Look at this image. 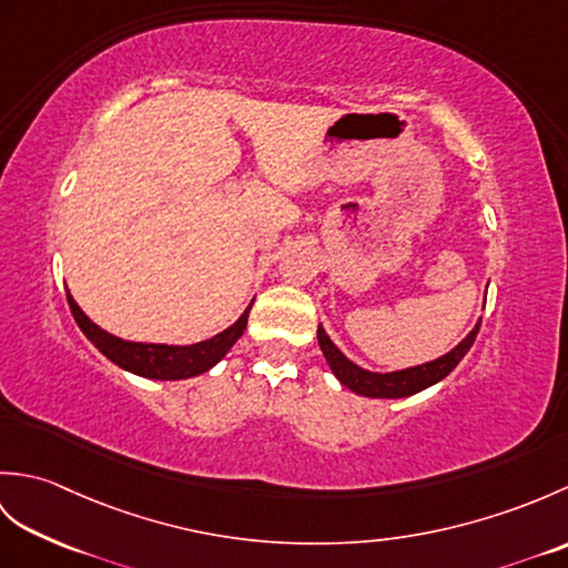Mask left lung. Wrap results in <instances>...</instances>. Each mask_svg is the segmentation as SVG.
<instances>
[{"label": "left lung", "instance_id": "8db88e82", "mask_svg": "<svg viewBox=\"0 0 568 568\" xmlns=\"http://www.w3.org/2000/svg\"><path fill=\"white\" fill-rule=\"evenodd\" d=\"M480 327V320L476 322V327L470 329L462 342H458L452 352H446L444 356L427 361V364H419V366H409V368H400V371H388V373H378V371H368V368H361L358 364H354L352 358H346L344 352L339 346H336L329 334L324 332V327L320 324L317 327V342L324 358H327V364L332 368V373L336 376L344 388H348L356 395H364V397H385V400H397V397H409L419 390L429 388V385L444 381L449 373L458 366V361H462L468 348L474 346L476 342V334Z\"/></svg>", "mask_w": 568, "mask_h": 568}]
</instances>
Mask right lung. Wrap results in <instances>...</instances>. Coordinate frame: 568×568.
Instances as JSON below:
<instances>
[{
	"label": "right lung",
	"mask_w": 568,
	"mask_h": 568,
	"mask_svg": "<svg viewBox=\"0 0 568 568\" xmlns=\"http://www.w3.org/2000/svg\"><path fill=\"white\" fill-rule=\"evenodd\" d=\"M68 305L82 334L88 336V339L119 368L151 381H185V378L200 376L204 371H210L229 354V348L239 342V336L246 329L248 310L253 305V300L244 310V315H241L232 327L210 336V339L197 342V344H185V346L129 342V339H122V336H114L84 315L80 305L72 300L70 291H68Z\"/></svg>",
	"instance_id": "add662e5"
}]
</instances>
